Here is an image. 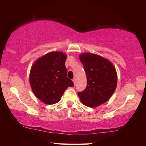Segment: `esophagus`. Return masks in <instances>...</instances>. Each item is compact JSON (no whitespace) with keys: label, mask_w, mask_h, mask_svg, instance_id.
Listing matches in <instances>:
<instances>
[{"label":"esophagus","mask_w":146,"mask_h":146,"mask_svg":"<svg viewBox=\"0 0 146 146\" xmlns=\"http://www.w3.org/2000/svg\"><path fill=\"white\" fill-rule=\"evenodd\" d=\"M73 82L74 83V85H75L76 84V79L75 78H73Z\"/></svg>","instance_id":"34e87169"}]
</instances>
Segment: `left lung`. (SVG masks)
Masks as SVG:
<instances>
[{
  "instance_id": "left-lung-1",
  "label": "left lung",
  "mask_w": 146,
  "mask_h": 146,
  "mask_svg": "<svg viewBox=\"0 0 146 146\" xmlns=\"http://www.w3.org/2000/svg\"><path fill=\"white\" fill-rule=\"evenodd\" d=\"M84 66L87 87L78 95L83 104L96 108L110 99L117 87V75L114 66L108 59L90 53L79 56Z\"/></svg>"
}]
</instances>
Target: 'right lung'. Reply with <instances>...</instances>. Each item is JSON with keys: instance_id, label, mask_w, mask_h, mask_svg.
<instances>
[{"instance_id": "right-lung-1", "label": "right lung", "mask_w": 146, "mask_h": 146, "mask_svg": "<svg viewBox=\"0 0 146 146\" xmlns=\"http://www.w3.org/2000/svg\"><path fill=\"white\" fill-rule=\"evenodd\" d=\"M66 58L63 52L53 51L37 59L31 68L29 82L32 91L46 104L57 103L64 91L74 86L67 77Z\"/></svg>"}]
</instances>
